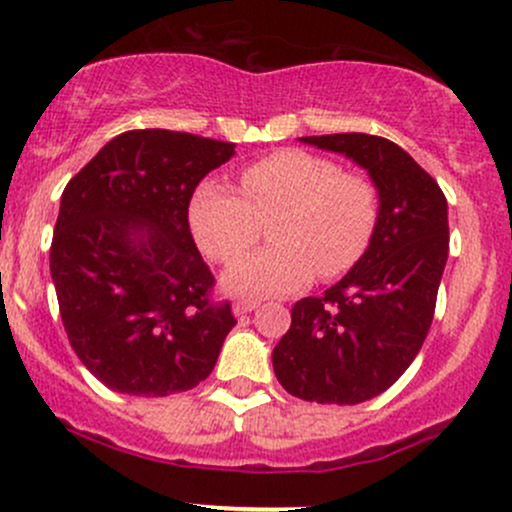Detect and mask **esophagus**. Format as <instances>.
<instances>
[{
    "instance_id": "obj_1",
    "label": "esophagus",
    "mask_w": 512,
    "mask_h": 512,
    "mask_svg": "<svg viewBox=\"0 0 512 512\" xmlns=\"http://www.w3.org/2000/svg\"><path fill=\"white\" fill-rule=\"evenodd\" d=\"M255 308H260V303L257 301H236L233 303V315H248Z\"/></svg>"
}]
</instances>
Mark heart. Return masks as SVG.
Segmentation results:
<instances>
[{"label":"heart","instance_id":"1","mask_svg":"<svg viewBox=\"0 0 512 512\" xmlns=\"http://www.w3.org/2000/svg\"><path fill=\"white\" fill-rule=\"evenodd\" d=\"M380 216L366 175L301 149H281L240 173V195L204 182L190 202V226L211 260L236 262L276 218L272 251L233 264L223 286L236 296H281L349 272L366 252Z\"/></svg>","mask_w":512,"mask_h":512}]
</instances>
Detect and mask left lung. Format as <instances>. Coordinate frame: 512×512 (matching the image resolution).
<instances>
[{"instance_id": "8db88e82", "label": "left lung", "mask_w": 512, "mask_h": 512, "mask_svg": "<svg viewBox=\"0 0 512 512\" xmlns=\"http://www.w3.org/2000/svg\"><path fill=\"white\" fill-rule=\"evenodd\" d=\"M301 142L366 170L380 216L361 260L322 296L293 305L274 375L305 402L361 404L397 383L424 344L448 262V202L390 139L349 132Z\"/></svg>"}]
</instances>
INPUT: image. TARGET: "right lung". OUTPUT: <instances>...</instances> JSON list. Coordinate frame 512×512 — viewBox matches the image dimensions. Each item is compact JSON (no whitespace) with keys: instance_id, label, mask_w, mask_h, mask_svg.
Instances as JSON below:
<instances>
[{"instance_id":"obj_1","label":"right lung","mask_w":512,"mask_h":512,"mask_svg":"<svg viewBox=\"0 0 512 512\" xmlns=\"http://www.w3.org/2000/svg\"><path fill=\"white\" fill-rule=\"evenodd\" d=\"M236 144L170 129L117 134L64 187L50 274L69 344L110 390L168 397L214 370L236 325L187 209Z\"/></svg>"}]
</instances>
